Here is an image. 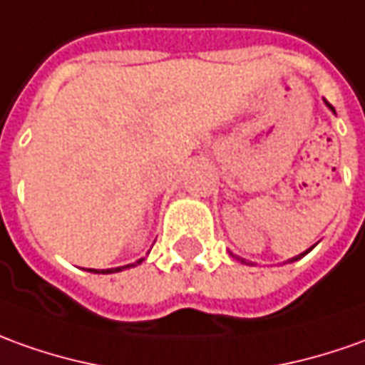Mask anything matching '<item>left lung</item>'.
<instances>
[{
  "instance_id": "left-lung-1",
  "label": "left lung",
  "mask_w": 365,
  "mask_h": 365,
  "mask_svg": "<svg viewBox=\"0 0 365 365\" xmlns=\"http://www.w3.org/2000/svg\"><path fill=\"white\" fill-rule=\"evenodd\" d=\"M324 103H326V107H328V109H330L331 113H334V115H336V110H334V107H331L330 103H328V101H324ZM314 246H316V245H314ZM314 246H312V248H314ZM312 248H308V250H306V252H302V255H298V256H294V258H290V260H286V262H296V260H300V258H302V256L308 255V252H310V250H312ZM230 256H232V258H236V260H240V262H246V260H242V258H238V256H235V255H232V252H230Z\"/></svg>"
}]
</instances>
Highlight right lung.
Returning a JSON list of instances; mask_svg holds the SVG:
<instances>
[{
	"instance_id": "1",
	"label": "right lung",
	"mask_w": 365,
	"mask_h": 365,
	"mask_svg": "<svg viewBox=\"0 0 365 365\" xmlns=\"http://www.w3.org/2000/svg\"><path fill=\"white\" fill-rule=\"evenodd\" d=\"M143 262V258L137 260L135 264H127V266H119V268H107V270H95V268H89V272H95V274H115V272H120V270H125V268H133V266H137V264Z\"/></svg>"
}]
</instances>
